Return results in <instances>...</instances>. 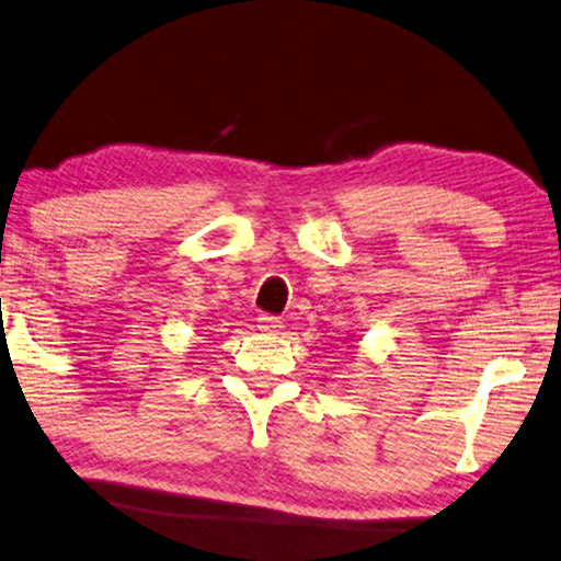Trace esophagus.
Listing matches in <instances>:
<instances>
[{
    "label": "esophagus",
    "instance_id": "obj_1",
    "mask_svg": "<svg viewBox=\"0 0 561 561\" xmlns=\"http://www.w3.org/2000/svg\"><path fill=\"white\" fill-rule=\"evenodd\" d=\"M257 329L265 331V333H278L283 329V321L278 316L261 313V316H257Z\"/></svg>",
    "mask_w": 561,
    "mask_h": 561
}]
</instances>
